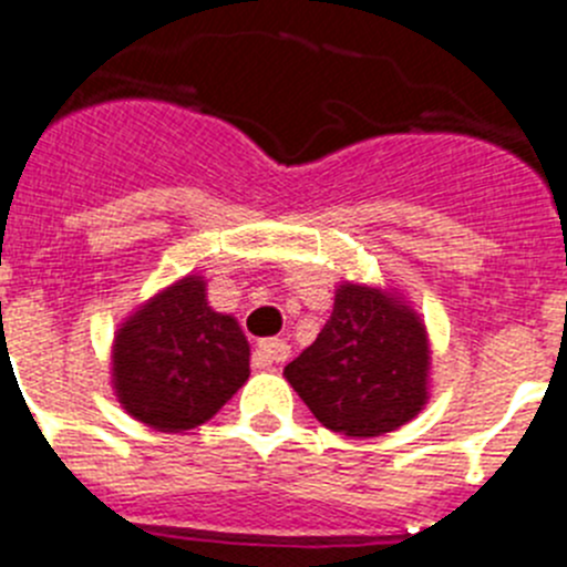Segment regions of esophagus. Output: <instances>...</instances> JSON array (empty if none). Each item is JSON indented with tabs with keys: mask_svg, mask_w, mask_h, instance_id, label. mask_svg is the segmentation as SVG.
<instances>
[{
	"mask_svg": "<svg viewBox=\"0 0 567 567\" xmlns=\"http://www.w3.org/2000/svg\"><path fill=\"white\" fill-rule=\"evenodd\" d=\"M288 353H290V344L285 339H262L257 344V350H254V367L268 370V367L288 359Z\"/></svg>",
	"mask_w": 567,
	"mask_h": 567,
	"instance_id": "34e87169",
	"label": "esophagus"
}]
</instances>
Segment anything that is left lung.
<instances>
[{
    "label": "left lung",
    "mask_w": 567,
    "mask_h": 567,
    "mask_svg": "<svg viewBox=\"0 0 567 567\" xmlns=\"http://www.w3.org/2000/svg\"><path fill=\"white\" fill-rule=\"evenodd\" d=\"M426 324L392 288L341 282L313 344L285 367L316 421L347 437H379L430 401Z\"/></svg>",
    "instance_id": "obj_1"
}]
</instances>
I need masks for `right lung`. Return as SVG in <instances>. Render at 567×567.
<instances>
[{
	"label": "right lung",
	"instance_id": "right-lung-1",
	"mask_svg": "<svg viewBox=\"0 0 567 567\" xmlns=\"http://www.w3.org/2000/svg\"><path fill=\"white\" fill-rule=\"evenodd\" d=\"M251 347L231 313L188 274L150 296L112 339V390L135 421L157 432L195 430L251 375Z\"/></svg>",
	"mask_w": 567,
	"mask_h": 567
}]
</instances>
